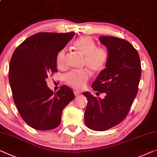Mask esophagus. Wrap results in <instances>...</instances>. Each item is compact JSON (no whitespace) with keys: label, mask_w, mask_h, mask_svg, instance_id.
I'll return each mask as SVG.
<instances>
[{"label":"esophagus","mask_w":157,"mask_h":157,"mask_svg":"<svg viewBox=\"0 0 157 157\" xmlns=\"http://www.w3.org/2000/svg\"><path fill=\"white\" fill-rule=\"evenodd\" d=\"M73 92H74L75 96H78V95L79 94H80V92H79V91H77V90L73 91Z\"/></svg>","instance_id":"esophagus-1"}]
</instances>
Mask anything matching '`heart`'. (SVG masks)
<instances>
[{
    "label": "heart",
    "mask_w": 157,
    "mask_h": 157,
    "mask_svg": "<svg viewBox=\"0 0 157 157\" xmlns=\"http://www.w3.org/2000/svg\"><path fill=\"white\" fill-rule=\"evenodd\" d=\"M73 46L78 52L84 56L83 67H86L94 73L104 71L109 60V52L103 46H97L92 38L83 36L75 41ZM56 64L58 68L66 67V49H62L56 56ZM90 72L87 69L78 71H71L65 75V81L75 89H81L90 79Z\"/></svg>",
    "instance_id": "1"
}]
</instances>
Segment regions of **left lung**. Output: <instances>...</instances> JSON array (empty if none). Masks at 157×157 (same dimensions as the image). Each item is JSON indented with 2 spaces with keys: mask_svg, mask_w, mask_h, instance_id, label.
<instances>
[{
  "mask_svg": "<svg viewBox=\"0 0 157 157\" xmlns=\"http://www.w3.org/2000/svg\"><path fill=\"white\" fill-rule=\"evenodd\" d=\"M106 46L109 60L106 67L92 83L94 91L106 93L104 99L90 92L85 122L89 128L104 131L114 127L125 118L137 92L141 78V63L137 51L130 42L115 36L99 37Z\"/></svg>",
  "mask_w": 157,
  "mask_h": 157,
  "instance_id": "obj_1",
  "label": "left lung"
}]
</instances>
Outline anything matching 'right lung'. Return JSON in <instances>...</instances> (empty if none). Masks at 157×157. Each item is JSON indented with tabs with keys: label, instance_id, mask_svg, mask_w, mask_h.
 Listing matches in <instances>:
<instances>
[{
	"label": "right lung",
	"instance_id": "obj_1",
	"mask_svg": "<svg viewBox=\"0 0 157 157\" xmlns=\"http://www.w3.org/2000/svg\"><path fill=\"white\" fill-rule=\"evenodd\" d=\"M75 34L39 32L25 39L12 56L9 81L14 102L22 118L34 129L57 128L63 110L75 98L67 86H61L55 93L46 81L58 72L56 56Z\"/></svg>",
	"mask_w": 157,
	"mask_h": 157
}]
</instances>
